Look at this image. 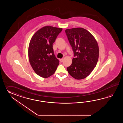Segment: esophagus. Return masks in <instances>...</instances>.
Wrapping results in <instances>:
<instances>
[{
	"instance_id": "obj_1",
	"label": "esophagus",
	"mask_w": 123,
	"mask_h": 123,
	"mask_svg": "<svg viewBox=\"0 0 123 123\" xmlns=\"http://www.w3.org/2000/svg\"><path fill=\"white\" fill-rule=\"evenodd\" d=\"M63 58H62V59H60V61L61 62H63Z\"/></svg>"
}]
</instances>
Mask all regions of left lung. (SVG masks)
<instances>
[{"mask_svg": "<svg viewBox=\"0 0 123 123\" xmlns=\"http://www.w3.org/2000/svg\"><path fill=\"white\" fill-rule=\"evenodd\" d=\"M65 31L76 57L67 70L74 78L83 79L89 76L97 65L99 57L98 43L94 37L84 28L67 29Z\"/></svg>", "mask_w": 123, "mask_h": 123, "instance_id": "8db88e82", "label": "left lung"}]
</instances>
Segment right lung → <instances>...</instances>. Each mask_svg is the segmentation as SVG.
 <instances>
[{"instance_id":"obj_1","label":"right lung","mask_w":123,"mask_h":123,"mask_svg":"<svg viewBox=\"0 0 123 123\" xmlns=\"http://www.w3.org/2000/svg\"><path fill=\"white\" fill-rule=\"evenodd\" d=\"M62 28L44 26L33 35L28 49L29 61L38 75L48 78L55 73L59 62L55 57L53 43Z\"/></svg>"}]
</instances>
